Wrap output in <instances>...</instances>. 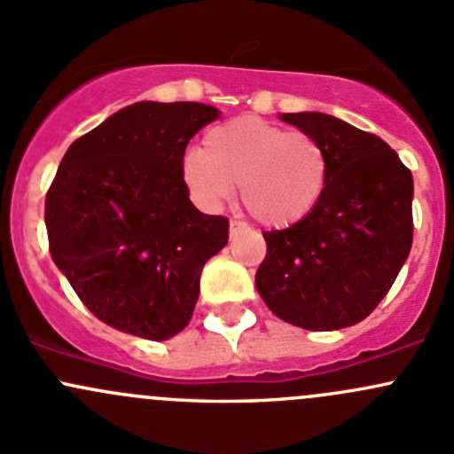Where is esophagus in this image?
<instances>
[{
  "label": "esophagus",
  "mask_w": 454,
  "mask_h": 454,
  "mask_svg": "<svg viewBox=\"0 0 454 454\" xmlns=\"http://www.w3.org/2000/svg\"><path fill=\"white\" fill-rule=\"evenodd\" d=\"M246 231H248V226H246L244 222H237V219H232V222H231V239H235V237L244 235Z\"/></svg>",
  "instance_id": "34e87169"
}]
</instances>
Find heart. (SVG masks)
<instances>
[{
	"mask_svg": "<svg viewBox=\"0 0 454 454\" xmlns=\"http://www.w3.org/2000/svg\"><path fill=\"white\" fill-rule=\"evenodd\" d=\"M182 180L201 206L223 204L241 184V201L259 223L287 228L314 213L329 180L323 142L256 116L206 131L201 153L182 162Z\"/></svg>",
	"mask_w": 454,
	"mask_h": 454,
	"instance_id": "heart-1",
	"label": "heart"
}]
</instances>
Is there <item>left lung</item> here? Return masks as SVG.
<instances>
[{
	"label": "left lung",
	"instance_id": "8db88e82",
	"mask_svg": "<svg viewBox=\"0 0 454 454\" xmlns=\"http://www.w3.org/2000/svg\"><path fill=\"white\" fill-rule=\"evenodd\" d=\"M281 121L323 142L329 180L309 217L263 232L256 290L296 327H351L378 308L411 253L413 176L382 138L340 118L303 112Z\"/></svg>",
	"mask_w": 454,
	"mask_h": 454
}]
</instances>
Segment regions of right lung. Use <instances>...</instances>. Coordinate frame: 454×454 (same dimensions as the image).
<instances>
[{"label":"right lung","instance_id":"1","mask_svg":"<svg viewBox=\"0 0 454 454\" xmlns=\"http://www.w3.org/2000/svg\"><path fill=\"white\" fill-rule=\"evenodd\" d=\"M204 103L142 100L66 151L45 195L50 254L98 320L146 340L189 325L228 219L200 213L182 180L189 140L217 121Z\"/></svg>","mask_w":454,"mask_h":454}]
</instances>
